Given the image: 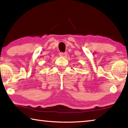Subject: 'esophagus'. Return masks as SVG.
<instances>
[{
  "label": "esophagus",
  "instance_id": "esophagus-1",
  "mask_svg": "<svg viewBox=\"0 0 128 128\" xmlns=\"http://www.w3.org/2000/svg\"><path fill=\"white\" fill-rule=\"evenodd\" d=\"M59 55L60 56H62V57H66L67 55V53L66 52H60L59 54Z\"/></svg>",
  "mask_w": 128,
  "mask_h": 128
}]
</instances>
